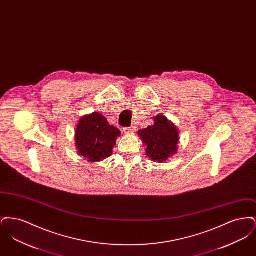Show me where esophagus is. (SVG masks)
Instances as JSON below:
<instances>
[{
  "label": "esophagus",
  "instance_id": "34e87169",
  "mask_svg": "<svg viewBox=\"0 0 256 256\" xmlns=\"http://www.w3.org/2000/svg\"><path fill=\"white\" fill-rule=\"evenodd\" d=\"M136 130V128L135 126H130V128H122V132H124V134H132Z\"/></svg>",
  "mask_w": 256,
  "mask_h": 256
}]
</instances>
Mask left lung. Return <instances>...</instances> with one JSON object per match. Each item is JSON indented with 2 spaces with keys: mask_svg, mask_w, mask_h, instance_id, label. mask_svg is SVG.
I'll return each mask as SVG.
<instances>
[{
  "mask_svg": "<svg viewBox=\"0 0 256 256\" xmlns=\"http://www.w3.org/2000/svg\"><path fill=\"white\" fill-rule=\"evenodd\" d=\"M154 122L152 126L138 130V135L145 146L146 156L161 163L178 152L180 132L176 124L163 115L156 116Z\"/></svg>",
  "mask_w": 256,
  "mask_h": 256,
  "instance_id": "left-lung-1",
  "label": "left lung"
}]
</instances>
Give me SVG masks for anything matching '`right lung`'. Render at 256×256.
<instances>
[{
  "mask_svg": "<svg viewBox=\"0 0 256 256\" xmlns=\"http://www.w3.org/2000/svg\"><path fill=\"white\" fill-rule=\"evenodd\" d=\"M121 132L111 126L98 112L80 119L74 132V146L80 156L89 162H100L110 158Z\"/></svg>",
  "mask_w": 256,
  "mask_h": 256,
  "instance_id": "add662e5",
  "label": "right lung"
}]
</instances>
